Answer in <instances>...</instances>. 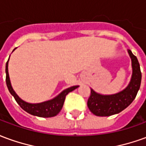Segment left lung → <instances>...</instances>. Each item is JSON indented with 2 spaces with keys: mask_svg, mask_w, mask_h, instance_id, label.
<instances>
[{
  "mask_svg": "<svg viewBox=\"0 0 146 146\" xmlns=\"http://www.w3.org/2000/svg\"><path fill=\"white\" fill-rule=\"evenodd\" d=\"M131 59L132 75L128 85L118 93L102 95L91 88V95L88 101L89 110L95 116H109L125 110L134 101L140 88L141 73L138 58L131 50H127Z\"/></svg>",
  "mask_w": 146,
  "mask_h": 146,
  "instance_id": "obj_1",
  "label": "left lung"
}]
</instances>
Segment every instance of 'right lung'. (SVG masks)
Segmentation results:
<instances>
[{"label":"right lung","mask_w":146,"mask_h":146,"mask_svg":"<svg viewBox=\"0 0 146 146\" xmlns=\"http://www.w3.org/2000/svg\"><path fill=\"white\" fill-rule=\"evenodd\" d=\"M15 50V48L13 50V51ZM8 62H9V58H8V62H6V66H5L6 84H7L8 91L11 93V95L14 97L18 104L20 106V107L23 110H25L26 112L30 113L31 115H33V116H39V117H52V116H56L58 113L60 112L63 106L65 98H66V96L68 95V93L73 92V90H75L79 87L77 85L73 86L69 88L65 89L57 96H55L54 98L48 100V101L42 102L40 103L27 102L19 98V95L14 91V89L12 88L9 74H8Z\"/></svg>","instance_id":"add662e5"}]
</instances>
